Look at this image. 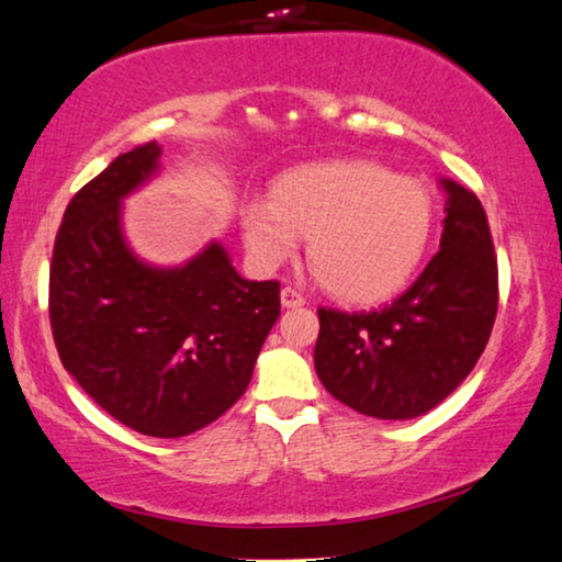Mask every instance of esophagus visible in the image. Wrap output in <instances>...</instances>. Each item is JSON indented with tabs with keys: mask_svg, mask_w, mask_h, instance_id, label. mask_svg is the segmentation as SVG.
Masks as SVG:
<instances>
[{
	"mask_svg": "<svg viewBox=\"0 0 562 562\" xmlns=\"http://www.w3.org/2000/svg\"><path fill=\"white\" fill-rule=\"evenodd\" d=\"M280 300H282V307H288V310L302 307V304L307 302V300H304L302 294H300L297 290H294V288H284V290L280 292Z\"/></svg>",
	"mask_w": 562,
	"mask_h": 562,
	"instance_id": "34e87169",
	"label": "esophagus"
}]
</instances>
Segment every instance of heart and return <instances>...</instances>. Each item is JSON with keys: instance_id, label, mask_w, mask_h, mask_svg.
Wrapping results in <instances>:
<instances>
[{"instance_id": "b5f03b06", "label": "heart", "mask_w": 562, "mask_h": 562, "mask_svg": "<svg viewBox=\"0 0 562 562\" xmlns=\"http://www.w3.org/2000/svg\"><path fill=\"white\" fill-rule=\"evenodd\" d=\"M243 240L265 270L310 238L314 278L334 297L369 304L413 278L435 226V199L423 181L369 159L319 161L282 175L270 201L240 206Z\"/></svg>"}]
</instances>
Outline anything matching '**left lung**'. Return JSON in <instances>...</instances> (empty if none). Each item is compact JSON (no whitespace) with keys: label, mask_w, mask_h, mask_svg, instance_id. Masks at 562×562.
Segmentation results:
<instances>
[{"label":"left lung","mask_w":562,"mask_h":562,"mask_svg":"<svg viewBox=\"0 0 562 562\" xmlns=\"http://www.w3.org/2000/svg\"><path fill=\"white\" fill-rule=\"evenodd\" d=\"M447 193L440 250L411 288L371 312L319 307L314 369L336 401L381 420L440 405L474 369L492 336L498 268L482 201L462 183Z\"/></svg>","instance_id":"obj_1"}]
</instances>
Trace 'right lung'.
I'll return each instance as SVG.
<instances>
[{
  "label": "right lung",
  "mask_w": 562,
  "mask_h": 562,
  "mask_svg": "<svg viewBox=\"0 0 562 562\" xmlns=\"http://www.w3.org/2000/svg\"><path fill=\"white\" fill-rule=\"evenodd\" d=\"M147 142L88 181L60 221L48 314L64 369L122 425L183 437L246 393L280 316V282L243 280L221 243L179 268L139 260L122 199L159 171Z\"/></svg>",
  "instance_id": "1"
}]
</instances>
